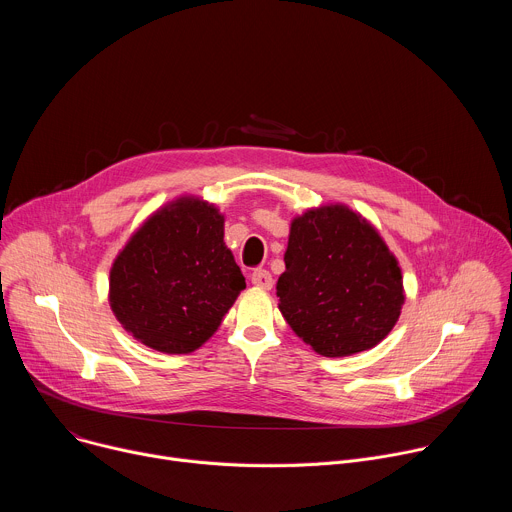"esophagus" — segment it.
Masks as SVG:
<instances>
[{
    "mask_svg": "<svg viewBox=\"0 0 512 512\" xmlns=\"http://www.w3.org/2000/svg\"><path fill=\"white\" fill-rule=\"evenodd\" d=\"M251 283L261 287V289H271L273 287V277H271V273L267 269H255L251 273Z\"/></svg>",
    "mask_w": 512,
    "mask_h": 512,
    "instance_id": "obj_1",
    "label": "esophagus"
}]
</instances>
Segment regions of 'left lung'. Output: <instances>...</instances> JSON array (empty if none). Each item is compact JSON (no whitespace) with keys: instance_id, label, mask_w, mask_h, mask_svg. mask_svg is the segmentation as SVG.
I'll list each match as a JSON object with an SVG mask.
<instances>
[{"instance_id":"obj_1","label":"left lung","mask_w":512,"mask_h":512,"mask_svg":"<svg viewBox=\"0 0 512 512\" xmlns=\"http://www.w3.org/2000/svg\"><path fill=\"white\" fill-rule=\"evenodd\" d=\"M277 279L279 310L322 356H348L379 344L403 306L397 259L379 233L346 206L294 218Z\"/></svg>"}]
</instances>
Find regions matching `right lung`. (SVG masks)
Returning <instances> with one entry per match:
<instances>
[{
	"mask_svg": "<svg viewBox=\"0 0 512 512\" xmlns=\"http://www.w3.org/2000/svg\"><path fill=\"white\" fill-rule=\"evenodd\" d=\"M225 218L212 204L180 198L129 239L111 267L109 302L139 342L188 354L221 326L245 289L225 247Z\"/></svg>",
	"mask_w": 512,
	"mask_h": 512,
	"instance_id": "add662e5",
	"label": "right lung"
}]
</instances>
